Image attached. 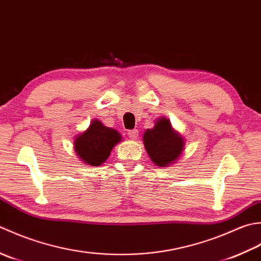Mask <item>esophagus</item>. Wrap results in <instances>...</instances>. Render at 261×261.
Instances as JSON below:
<instances>
[{
    "mask_svg": "<svg viewBox=\"0 0 261 261\" xmlns=\"http://www.w3.org/2000/svg\"><path fill=\"white\" fill-rule=\"evenodd\" d=\"M128 137L132 138V140H136V138L138 137V130L137 129L128 130Z\"/></svg>",
    "mask_w": 261,
    "mask_h": 261,
    "instance_id": "obj_1",
    "label": "esophagus"
}]
</instances>
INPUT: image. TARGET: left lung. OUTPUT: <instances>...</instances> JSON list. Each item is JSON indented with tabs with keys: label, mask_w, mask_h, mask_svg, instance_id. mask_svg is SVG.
I'll return each instance as SVG.
<instances>
[{
	"label": "left lung",
	"mask_w": 261,
	"mask_h": 261,
	"mask_svg": "<svg viewBox=\"0 0 261 261\" xmlns=\"http://www.w3.org/2000/svg\"><path fill=\"white\" fill-rule=\"evenodd\" d=\"M148 156L158 167H167L177 160L184 150L182 137L175 133L167 118L159 119L153 129L143 136Z\"/></svg>",
	"instance_id": "left-lung-1"
}]
</instances>
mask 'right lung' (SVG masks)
<instances>
[{
	"label": "right lung",
	"mask_w": 261,
	"mask_h": 261,
	"mask_svg": "<svg viewBox=\"0 0 261 261\" xmlns=\"http://www.w3.org/2000/svg\"><path fill=\"white\" fill-rule=\"evenodd\" d=\"M120 141L118 132L94 119L89 128L74 141V148L84 163L97 167L107 160L113 147Z\"/></svg>",
	"instance_id": "1"
}]
</instances>
